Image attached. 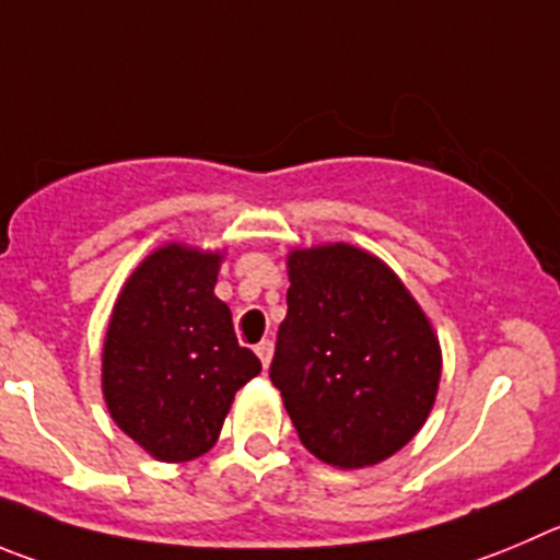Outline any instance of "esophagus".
Returning a JSON list of instances; mask_svg holds the SVG:
<instances>
[{
	"label": "esophagus",
	"instance_id": "34e87169",
	"mask_svg": "<svg viewBox=\"0 0 560 560\" xmlns=\"http://www.w3.org/2000/svg\"><path fill=\"white\" fill-rule=\"evenodd\" d=\"M256 357H259L262 368L268 370L270 368V359H273V342H270V339H265V342L256 345Z\"/></svg>",
	"mask_w": 560,
	"mask_h": 560
}]
</instances>
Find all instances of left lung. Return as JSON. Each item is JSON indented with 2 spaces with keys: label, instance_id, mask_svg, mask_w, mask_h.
I'll list each match as a JSON object with an SVG mask.
<instances>
[{
  "label": "left lung",
  "instance_id": "left-lung-1",
  "mask_svg": "<svg viewBox=\"0 0 560 560\" xmlns=\"http://www.w3.org/2000/svg\"><path fill=\"white\" fill-rule=\"evenodd\" d=\"M287 317L270 381L306 451L337 469L409 445L442 378V345L398 273L351 243L287 254Z\"/></svg>",
  "mask_w": 560,
  "mask_h": 560
}]
</instances>
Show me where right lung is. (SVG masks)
<instances>
[{
  "label": "right lung",
  "instance_id": "1",
  "mask_svg": "<svg viewBox=\"0 0 560 560\" xmlns=\"http://www.w3.org/2000/svg\"><path fill=\"white\" fill-rule=\"evenodd\" d=\"M226 250L165 243L129 273L102 348V395L135 445L165 464L212 451L240 386L262 364L215 295Z\"/></svg>",
  "mask_w": 560,
  "mask_h": 560
}]
</instances>
